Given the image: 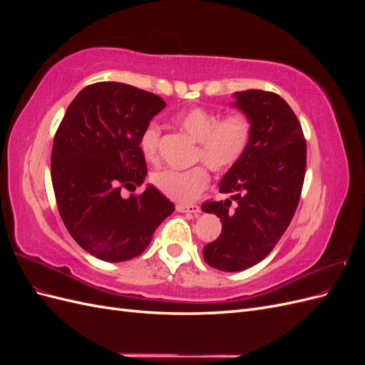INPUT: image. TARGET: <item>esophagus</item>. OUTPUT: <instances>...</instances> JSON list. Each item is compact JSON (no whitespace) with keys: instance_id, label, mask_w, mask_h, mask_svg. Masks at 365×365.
I'll use <instances>...</instances> for the list:
<instances>
[{"instance_id":"obj_1","label":"esophagus","mask_w":365,"mask_h":365,"mask_svg":"<svg viewBox=\"0 0 365 365\" xmlns=\"http://www.w3.org/2000/svg\"><path fill=\"white\" fill-rule=\"evenodd\" d=\"M176 210L181 213H200L201 212V207L197 204H178L176 205Z\"/></svg>"}]
</instances>
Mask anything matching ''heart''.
<instances>
[{
  "mask_svg": "<svg viewBox=\"0 0 365 365\" xmlns=\"http://www.w3.org/2000/svg\"><path fill=\"white\" fill-rule=\"evenodd\" d=\"M187 134L197 141L195 161L207 164L216 173H227L244 160L251 146L254 125L244 113L222 114L204 106H193L176 115ZM161 126L149 121L138 137V148L149 161L158 158ZM150 182L164 196L173 201L190 202L210 185V173L205 165H195L190 170L160 169L152 172Z\"/></svg>",
  "mask_w": 365,
  "mask_h": 365,
  "instance_id": "heart-1",
  "label": "heart"
}]
</instances>
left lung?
I'll return each instance as SVG.
<instances>
[{
    "mask_svg": "<svg viewBox=\"0 0 365 365\" xmlns=\"http://www.w3.org/2000/svg\"><path fill=\"white\" fill-rule=\"evenodd\" d=\"M236 98L235 105L252 120L254 135L219 192L233 195L237 204H202L204 212L222 220L219 237L204 247V259L227 272L247 269L274 250L294 217L306 173V140L291 106L279 94L262 90L236 93Z\"/></svg>",
    "mask_w": 365,
    "mask_h": 365,
    "instance_id": "obj_1",
    "label": "left lung"
}]
</instances>
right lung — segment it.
I'll return each instance as SVG.
<instances>
[{"instance_id":"add662e5","label":"right lung","mask_w":365,"mask_h":365,"mask_svg":"<svg viewBox=\"0 0 365 365\" xmlns=\"http://www.w3.org/2000/svg\"><path fill=\"white\" fill-rule=\"evenodd\" d=\"M165 102L120 82L85 86L54 134L51 182L59 215L85 251L105 262L134 259L148 248L173 202L155 187L135 190L148 175L138 137Z\"/></svg>"}]
</instances>
